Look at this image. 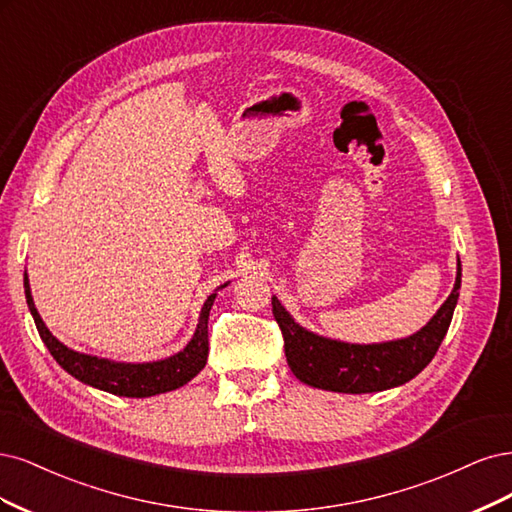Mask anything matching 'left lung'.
I'll return each instance as SVG.
<instances>
[{"label":"left lung","mask_w":512,"mask_h":512,"mask_svg":"<svg viewBox=\"0 0 512 512\" xmlns=\"http://www.w3.org/2000/svg\"><path fill=\"white\" fill-rule=\"evenodd\" d=\"M461 287V263L451 295L417 334L378 344H349L312 334L272 295L274 319L285 338L287 364L302 383L338 393H374L400 387L434 359L447 336Z\"/></svg>","instance_id":"8db88e82"}]
</instances>
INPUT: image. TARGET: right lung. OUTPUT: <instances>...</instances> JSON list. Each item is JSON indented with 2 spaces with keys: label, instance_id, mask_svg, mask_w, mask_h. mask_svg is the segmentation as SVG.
Instances as JSON below:
<instances>
[{
  "label": "right lung",
  "instance_id": "right-lung-1",
  "mask_svg": "<svg viewBox=\"0 0 512 512\" xmlns=\"http://www.w3.org/2000/svg\"><path fill=\"white\" fill-rule=\"evenodd\" d=\"M23 285H25L27 306L31 310V317L36 321V327L40 332V338L46 344V349L51 351V355L57 359V364L65 372L78 378L80 383L114 393V395H123V398H151V395L166 393L187 385L191 378L200 374V370H204L206 366L208 317H210L214 298H217V291L210 293L208 300L204 302L200 321H197V327H195V334L183 351H178L176 355L159 359V361H146V364H123V361H110L95 355L72 351L63 342H59L51 332H48L40 312L36 310L34 298H31L27 272L23 278Z\"/></svg>",
  "mask_w": 512,
  "mask_h": 512
}]
</instances>
